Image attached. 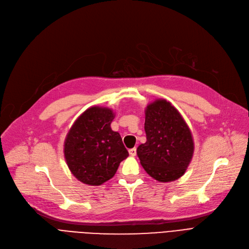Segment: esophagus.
<instances>
[{
    "instance_id": "esophagus-1",
    "label": "esophagus",
    "mask_w": 249,
    "mask_h": 249,
    "mask_svg": "<svg viewBox=\"0 0 249 249\" xmlns=\"http://www.w3.org/2000/svg\"><path fill=\"white\" fill-rule=\"evenodd\" d=\"M129 154L131 155V156H135L136 155V148L134 147V148L129 149Z\"/></svg>"
}]
</instances>
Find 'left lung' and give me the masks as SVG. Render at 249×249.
Listing matches in <instances>:
<instances>
[{"label": "left lung", "mask_w": 249, "mask_h": 249, "mask_svg": "<svg viewBox=\"0 0 249 249\" xmlns=\"http://www.w3.org/2000/svg\"><path fill=\"white\" fill-rule=\"evenodd\" d=\"M146 142L137 147L145 172L154 179L166 182L179 178L194 154L192 132L173 105L155 100L145 108Z\"/></svg>", "instance_id": "left-lung-1"}]
</instances>
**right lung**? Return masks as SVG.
Masks as SVG:
<instances>
[{"mask_svg":"<svg viewBox=\"0 0 249 249\" xmlns=\"http://www.w3.org/2000/svg\"><path fill=\"white\" fill-rule=\"evenodd\" d=\"M115 114L91 107L77 118L64 141V158L71 174L89 186H100L116 174L129 155L122 138L111 129Z\"/></svg>","mask_w":249,"mask_h":249,"instance_id":"obj_1","label":"right lung"}]
</instances>
